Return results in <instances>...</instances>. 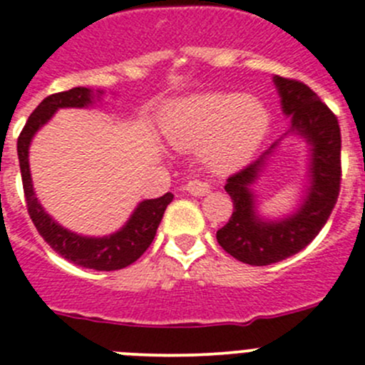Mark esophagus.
<instances>
[{
    "instance_id": "34e87169",
    "label": "esophagus",
    "mask_w": 365,
    "mask_h": 365,
    "mask_svg": "<svg viewBox=\"0 0 365 365\" xmlns=\"http://www.w3.org/2000/svg\"><path fill=\"white\" fill-rule=\"evenodd\" d=\"M185 190L189 194H192V196H205V194L210 192V185L207 182H203V180L194 178L187 183Z\"/></svg>"
}]
</instances>
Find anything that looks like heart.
<instances>
[{
    "label": "heart",
    "instance_id": "b5f03b06",
    "mask_svg": "<svg viewBox=\"0 0 365 365\" xmlns=\"http://www.w3.org/2000/svg\"><path fill=\"white\" fill-rule=\"evenodd\" d=\"M269 128V112L260 100L237 93H203L169 105L164 133L176 150H201L217 171L250 160Z\"/></svg>",
    "mask_w": 365,
    "mask_h": 365
}]
</instances>
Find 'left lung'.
<instances>
[{"mask_svg":"<svg viewBox=\"0 0 365 365\" xmlns=\"http://www.w3.org/2000/svg\"><path fill=\"white\" fill-rule=\"evenodd\" d=\"M274 85L284 114L291 118L289 132L310 146V187L292 215L274 221L258 215L250 187L278 143L226 180L233 214L215 237L226 253L250 265L274 264L309 246L327 225L341 190V128L335 114L303 81L274 76Z\"/></svg>","mask_w":365,"mask_h":365,"instance_id":"obj_1","label":"left lung"}]
</instances>
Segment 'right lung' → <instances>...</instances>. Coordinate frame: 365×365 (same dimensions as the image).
Here are the masks:
<instances>
[{"label": "right lung", "instance_id": "right-lung-1", "mask_svg": "<svg viewBox=\"0 0 365 365\" xmlns=\"http://www.w3.org/2000/svg\"><path fill=\"white\" fill-rule=\"evenodd\" d=\"M98 91V98H100ZM94 94L87 87H74L63 93L51 94L44 98L37 108L31 112L17 139V157H19L21 178H23L26 208L34 221L35 228L42 239L51 246L53 251L66 260L80 265V267L96 269V271H115L133 264L144 251L153 242L155 233L162 221L168 205L173 201V194L168 192L157 200L140 201L139 207L133 210L126 225L119 232L107 237H85L69 232L60 226L49 214H46L42 205L35 196L34 183H31L30 164H28V150L30 143L38 128L53 118L58 108H83L93 105Z\"/></svg>", "mask_w": 365, "mask_h": 365}]
</instances>
